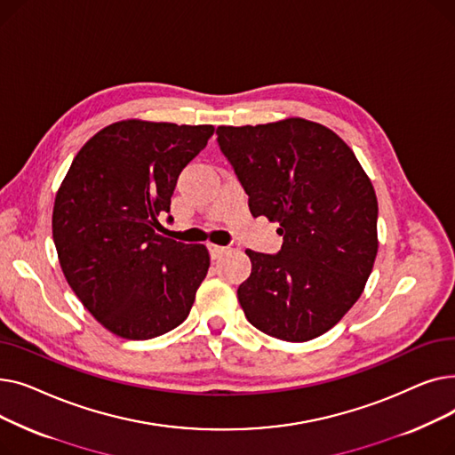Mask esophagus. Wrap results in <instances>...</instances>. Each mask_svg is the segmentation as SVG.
<instances>
[{
	"mask_svg": "<svg viewBox=\"0 0 455 455\" xmlns=\"http://www.w3.org/2000/svg\"><path fill=\"white\" fill-rule=\"evenodd\" d=\"M206 247H208V251H210V256H212V259H218V258H221V256L227 252V247L215 245V243H208Z\"/></svg>",
	"mask_w": 455,
	"mask_h": 455,
	"instance_id": "obj_1",
	"label": "esophagus"
}]
</instances>
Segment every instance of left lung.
I'll return each instance as SVG.
<instances>
[{
	"label": "left lung",
	"mask_w": 455,
	"mask_h": 455,
	"mask_svg": "<svg viewBox=\"0 0 455 455\" xmlns=\"http://www.w3.org/2000/svg\"><path fill=\"white\" fill-rule=\"evenodd\" d=\"M215 132L251 213L283 235L278 254L245 251L252 271L237 288L245 317L282 341L323 336L360 299L374 266L371 179L336 132L302 117Z\"/></svg>",
	"instance_id": "obj_1"
}]
</instances>
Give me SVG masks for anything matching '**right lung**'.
<instances>
[{
    "label": "right lung",
    "mask_w": 455,
    "mask_h": 455,
    "mask_svg": "<svg viewBox=\"0 0 455 455\" xmlns=\"http://www.w3.org/2000/svg\"><path fill=\"white\" fill-rule=\"evenodd\" d=\"M212 125L125 119L93 134L57 191L53 242L62 273L108 331L153 339L177 328L210 267L208 249L164 237L177 179Z\"/></svg>",
    "instance_id": "1"
}]
</instances>
